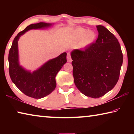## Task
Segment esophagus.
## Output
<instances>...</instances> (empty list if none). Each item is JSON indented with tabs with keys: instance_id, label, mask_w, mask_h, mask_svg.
I'll return each mask as SVG.
<instances>
[{
	"instance_id": "34e87169",
	"label": "esophagus",
	"mask_w": 134,
	"mask_h": 134,
	"mask_svg": "<svg viewBox=\"0 0 134 134\" xmlns=\"http://www.w3.org/2000/svg\"><path fill=\"white\" fill-rule=\"evenodd\" d=\"M67 62L69 63H71L72 62V59L71 58V55H70V53H67Z\"/></svg>"
}]
</instances>
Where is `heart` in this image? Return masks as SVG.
<instances>
[{"label":"heart","instance_id":"obj_1","mask_svg":"<svg viewBox=\"0 0 134 134\" xmlns=\"http://www.w3.org/2000/svg\"><path fill=\"white\" fill-rule=\"evenodd\" d=\"M74 35L77 39H81L82 38H81V44L83 46L92 44L96 37L94 32L91 30L86 31V29L83 28L77 29L74 32Z\"/></svg>","mask_w":134,"mask_h":134}]
</instances>
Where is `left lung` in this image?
Returning <instances> with one entry per match:
<instances>
[{
  "label": "left lung",
  "instance_id": "8db88e82",
  "mask_svg": "<svg viewBox=\"0 0 134 134\" xmlns=\"http://www.w3.org/2000/svg\"><path fill=\"white\" fill-rule=\"evenodd\" d=\"M96 42L71 52L72 75L77 88L86 96L98 98L119 80L123 54L118 40L102 25L97 26Z\"/></svg>",
  "mask_w": 134,
  "mask_h": 134
}]
</instances>
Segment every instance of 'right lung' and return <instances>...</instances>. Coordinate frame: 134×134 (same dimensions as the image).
<instances>
[{"label": "right lung", "instance_id": "obj_1", "mask_svg": "<svg viewBox=\"0 0 134 134\" xmlns=\"http://www.w3.org/2000/svg\"><path fill=\"white\" fill-rule=\"evenodd\" d=\"M51 25L49 24L40 22L28 26L16 36L9 53V72L12 82L23 93L34 99L42 98L55 89V76L67 62V53H63L57 58L48 61L31 73L19 65L18 41L21 35L29 29L44 28Z\"/></svg>", "mask_w": 134, "mask_h": 134}]
</instances>
